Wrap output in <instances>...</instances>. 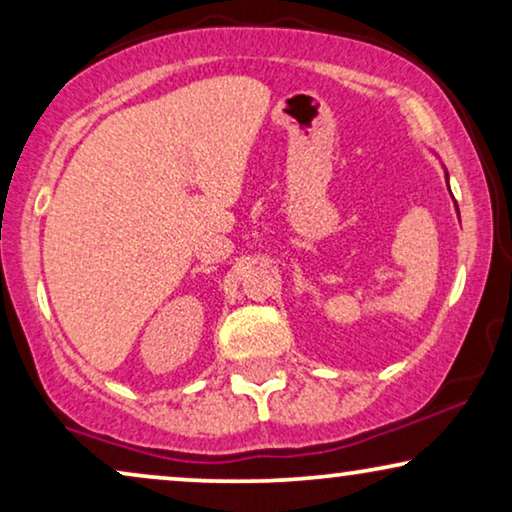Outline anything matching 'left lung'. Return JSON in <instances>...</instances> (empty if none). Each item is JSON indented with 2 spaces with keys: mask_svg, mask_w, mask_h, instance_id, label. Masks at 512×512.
Segmentation results:
<instances>
[{
  "mask_svg": "<svg viewBox=\"0 0 512 512\" xmlns=\"http://www.w3.org/2000/svg\"><path fill=\"white\" fill-rule=\"evenodd\" d=\"M447 188H450V184H447ZM457 212H459V209H457Z\"/></svg>",
  "mask_w": 512,
  "mask_h": 512,
  "instance_id": "1",
  "label": "left lung"
}]
</instances>
